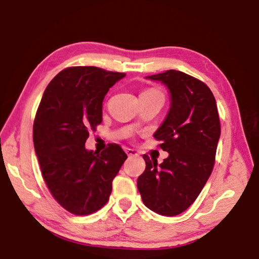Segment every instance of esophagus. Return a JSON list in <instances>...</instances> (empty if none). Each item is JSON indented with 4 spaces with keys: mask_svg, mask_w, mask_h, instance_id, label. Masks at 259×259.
I'll use <instances>...</instances> for the list:
<instances>
[{
    "mask_svg": "<svg viewBox=\"0 0 259 259\" xmlns=\"http://www.w3.org/2000/svg\"><path fill=\"white\" fill-rule=\"evenodd\" d=\"M125 152L128 156H137L138 155V152L136 150H134V149H130V148H126Z\"/></svg>",
    "mask_w": 259,
    "mask_h": 259,
    "instance_id": "obj_1",
    "label": "esophagus"
}]
</instances>
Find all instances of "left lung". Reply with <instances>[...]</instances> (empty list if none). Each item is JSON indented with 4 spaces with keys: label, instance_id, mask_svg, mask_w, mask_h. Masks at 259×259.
<instances>
[{
    "label": "left lung",
    "instance_id": "left-lung-1",
    "mask_svg": "<svg viewBox=\"0 0 259 259\" xmlns=\"http://www.w3.org/2000/svg\"><path fill=\"white\" fill-rule=\"evenodd\" d=\"M145 78L161 82L170 95L169 111L154 134L169 156L158 164L143 155L145 170L137 188L151 211L176 216L196 201L212 171L221 136L216 100L206 84L182 71Z\"/></svg>",
    "mask_w": 259,
    "mask_h": 259
}]
</instances>
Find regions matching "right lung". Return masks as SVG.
I'll return each instance as SVG.
<instances>
[{"label": "right lung", "mask_w": 259, "mask_h": 259, "mask_svg": "<svg viewBox=\"0 0 259 259\" xmlns=\"http://www.w3.org/2000/svg\"><path fill=\"white\" fill-rule=\"evenodd\" d=\"M122 72L96 67L67 68L43 94L32 129L42 176L54 198L69 212L89 214L108 202L112 180L126 159L117 144L87 150L89 130L102 122V103Z\"/></svg>", "instance_id": "1"}]
</instances>
